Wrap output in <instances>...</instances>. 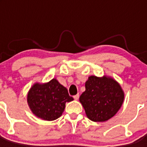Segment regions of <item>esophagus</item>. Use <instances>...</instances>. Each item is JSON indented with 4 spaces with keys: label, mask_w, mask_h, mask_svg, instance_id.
Segmentation results:
<instances>
[{
    "label": "esophagus",
    "mask_w": 147,
    "mask_h": 147,
    "mask_svg": "<svg viewBox=\"0 0 147 147\" xmlns=\"http://www.w3.org/2000/svg\"><path fill=\"white\" fill-rule=\"evenodd\" d=\"M79 97H80L79 94H76V95H75L74 96V98L75 100H78L79 99Z\"/></svg>",
    "instance_id": "1"
}]
</instances>
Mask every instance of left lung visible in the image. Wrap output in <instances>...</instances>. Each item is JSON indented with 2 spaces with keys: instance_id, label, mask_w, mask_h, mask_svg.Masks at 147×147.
I'll return each instance as SVG.
<instances>
[{
  "instance_id": "8db88e82",
  "label": "left lung",
  "mask_w": 147,
  "mask_h": 147,
  "mask_svg": "<svg viewBox=\"0 0 147 147\" xmlns=\"http://www.w3.org/2000/svg\"><path fill=\"white\" fill-rule=\"evenodd\" d=\"M124 92L120 84L108 76H90L85 82V91L80 97L87 117L95 122L113 118L121 108Z\"/></svg>"
}]
</instances>
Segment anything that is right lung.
Here are the masks:
<instances>
[{
	"mask_svg": "<svg viewBox=\"0 0 147 147\" xmlns=\"http://www.w3.org/2000/svg\"><path fill=\"white\" fill-rule=\"evenodd\" d=\"M73 100L66 88L55 78L45 83L35 82L27 94V102L32 113L45 121L60 117L66 102Z\"/></svg>",
	"mask_w": 147,
	"mask_h": 147,
	"instance_id": "1",
	"label": "right lung"
}]
</instances>
